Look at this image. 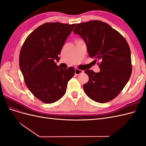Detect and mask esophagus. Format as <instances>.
Here are the masks:
<instances>
[{
  "mask_svg": "<svg viewBox=\"0 0 146 146\" xmlns=\"http://www.w3.org/2000/svg\"><path fill=\"white\" fill-rule=\"evenodd\" d=\"M82 72H83V70L78 69L77 68H75V74H76V75H79Z\"/></svg>",
  "mask_w": 146,
  "mask_h": 146,
  "instance_id": "obj_1",
  "label": "esophagus"
}]
</instances>
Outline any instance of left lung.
<instances>
[{
  "label": "left lung",
  "mask_w": 146,
  "mask_h": 146,
  "mask_svg": "<svg viewBox=\"0 0 146 146\" xmlns=\"http://www.w3.org/2000/svg\"><path fill=\"white\" fill-rule=\"evenodd\" d=\"M73 32L83 39L89 56L100 69L97 73L85 70L89 77L83 85L86 94L99 103L114 99L131 74V52L126 39L110 25L98 20L77 24Z\"/></svg>",
  "instance_id": "left-lung-1"
}]
</instances>
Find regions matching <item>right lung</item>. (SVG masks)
I'll return each mask as SVG.
<instances>
[{
  "mask_svg": "<svg viewBox=\"0 0 146 146\" xmlns=\"http://www.w3.org/2000/svg\"><path fill=\"white\" fill-rule=\"evenodd\" d=\"M76 24L47 23L39 26L25 40L19 54V67L26 86L37 99L52 104L64 95L73 67L56 65L58 55Z\"/></svg>",
  "mask_w": 146,
  "mask_h": 146,
  "instance_id": "right-lung-1",
  "label": "right lung"
}]
</instances>
